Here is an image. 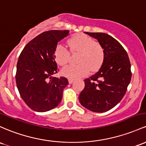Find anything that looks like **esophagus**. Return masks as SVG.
Masks as SVG:
<instances>
[{"label": "esophagus", "mask_w": 146, "mask_h": 146, "mask_svg": "<svg viewBox=\"0 0 146 146\" xmlns=\"http://www.w3.org/2000/svg\"><path fill=\"white\" fill-rule=\"evenodd\" d=\"M68 83H69V84H72V83H73V82H74V80L70 79V78H68Z\"/></svg>", "instance_id": "esophagus-1"}]
</instances>
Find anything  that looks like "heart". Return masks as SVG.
Segmentation results:
<instances>
[{
    "mask_svg": "<svg viewBox=\"0 0 146 146\" xmlns=\"http://www.w3.org/2000/svg\"><path fill=\"white\" fill-rule=\"evenodd\" d=\"M70 50L80 52L78 65H68L62 70L63 76L76 80L86 76L89 70L96 71L100 68L105 60V50L100 43L96 42L93 38L84 34L73 36L68 41ZM54 57L57 63L64 66L68 63L70 52L64 45L59 44L56 46Z\"/></svg>",
    "mask_w": 146,
    "mask_h": 146,
    "instance_id": "b5f03b06",
    "label": "heart"
}]
</instances>
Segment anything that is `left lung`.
<instances>
[{"mask_svg":"<svg viewBox=\"0 0 146 146\" xmlns=\"http://www.w3.org/2000/svg\"><path fill=\"white\" fill-rule=\"evenodd\" d=\"M86 34L96 39L105 50V60L98 71L84 80L79 96L81 105L90 111L105 112L122 100L132 78L131 64L124 48L110 35L102 33Z\"/></svg>","mask_w":146,"mask_h":146,"instance_id":"8db88e82","label":"left lung"}]
</instances>
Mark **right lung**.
Masks as SVG:
<instances>
[{
    "label": "right lung",
    "instance_id": "right-lung-1",
    "mask_svg": "<svg viewBox=\"0 0 146 146\" xmlns=\"http://www.w3.org/2000/svg\"><path fill=\"white\" fill-rule=\"evenodd\" d=\"M68 34V30L44 32L28 42L19 55L17 86L23 101L34 111H49L62 100L68 82L64 77L52 76L59 70L54 52L57 43Z\"/></svg>",
    "mask_w": 146,
    "mask_h": 146
}]
</instances>
